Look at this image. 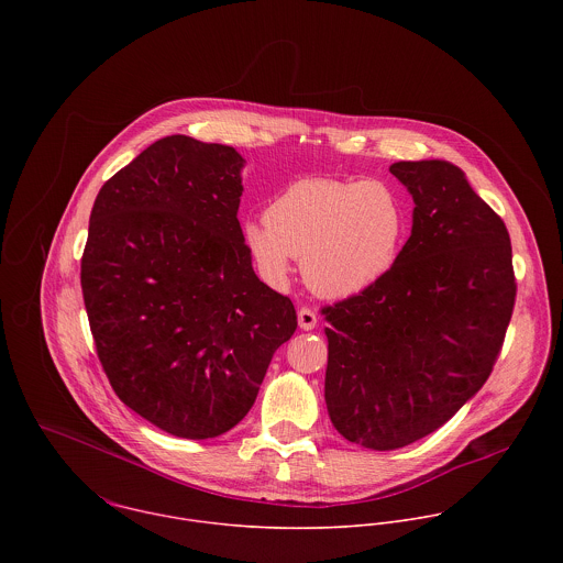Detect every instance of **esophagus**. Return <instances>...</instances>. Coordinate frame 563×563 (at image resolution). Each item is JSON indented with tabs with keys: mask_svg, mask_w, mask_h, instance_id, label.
Masks as SVG:
<instances>
[{
	"mask_svg": "<svg viewBox=\"0 0 563 563\" xmlns=\"http://www.w3.org/2000/svg\"><path fill=\"white\" fill-rule=\"evenodd\" d=\"M297 317H299V327H301L303 331H312V329L317 327V322H319L317 312L310 310V308H299Z\"/></svg>",
	"mask_w": 563,
	"mask_h": 563,
	"instance_id": "34e87169",
	"label": "esophagus"
}]
</instances>
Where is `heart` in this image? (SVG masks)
Instances as JSON below:
<instances>
[{"instance_id": "b5f03b06", "label": "heart", "mask_w": 563, "mask_h": 563, "mask_svg": "<svg viewBox=\"0 0 563 563\" xmlns=\"http://www.w3.org/2000/svg\"><path fill=\"white\" fill-rule=\"evenodd\" d=\"M402 230L401 203L382 181L306 177L273 199L264 223H244L242 241L268 282L282 284L301 257L317 295L344 299L388 273Z\"/></svg>"}]
</instances>
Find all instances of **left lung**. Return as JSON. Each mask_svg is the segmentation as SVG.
<instances>
[{
	"mask_svg": "<svg viewBox=\"0 0 563 563\" xmlns=\"http://www.w3.org/2000/svg\"><path fill=\"white\" fill-rule=\"evenodd\" d=\"M411 236L371 288L321 310L327 411L349 442L395 451L440 429L487 382L516 301L503 219L444 161L395 162Z\"/></svg>",
	"mask_w": 563,
	"mask_h": 563,
	"instance_id": "left-lung-1",
	"label": "left lung"
}]
</instances>
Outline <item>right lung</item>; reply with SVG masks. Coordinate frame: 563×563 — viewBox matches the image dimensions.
I'll list each match as a JSON object with an SVG mask.
<instances>
[{
    "label": "right lung",
    "instance_id": "add662e5",
    "mask_svg": "<svg viewBox=\"0 0 563 563\" xmlns=\"http://www.w3.org/2000/svg\"><path fill=\"white\" fill-rule=\"evenodd\" d=\"M242 164L234 147L166 136L90 212L80 279L97 357L117 397L177 438L236 427L297 329L242 241Z\"/></svg>",
    "mask_w": 563,
    "mask_h": 563
}]
</instances>
